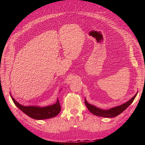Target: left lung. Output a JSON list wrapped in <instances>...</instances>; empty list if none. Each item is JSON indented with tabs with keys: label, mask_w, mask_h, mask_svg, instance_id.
Listing matches in <instances>:
<instances>
[{
	"label": "left lung",
	"mask_w": 145,
	"mask_h": 145,
	"mask_svg": "<svg viewBox=\"0 0 145 145\" xmlns=\"http://www.w3.org/2000/svg\"><path fill=\"white\" fill-rule=\"evenodd\" d=\"M137 94V93H136V94L133 98H131L126 103L123 104L121 105H120V106H116L113 108H111L110 109H108V110H103V109H99L97 107L93 106V105H91L88 103L86 100H85V103L86 105L87 108L88 109V110L95 116L106 117V118H112L120 114L123 111H124L125 109L133 103Z\"/></svg>",
	"instance_id": "left-lung-1"
}]
</instances>
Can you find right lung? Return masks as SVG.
<instances>
[{"mask_svg":"<svg viewBox=\"0 0 145 145\" xmlns=\"http://www.w3.org/2000/svg\"><path fill=\"white\" fill-rule=\"evenodd\" d=\"M11 97L13 102L15 103L17 108H19L21 111H22L27 116L34 118V119L42 120L54 117L58 115L61 111V106L59 99H57V102L54 105L46 107L40 108L39 106H24L16 102L11 95Z\"/></svg>","mask_w":145,"mask_h":145,"instance_id":"1","label":"right lung"}]
</instances>
